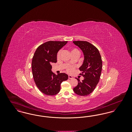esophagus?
Returning <instances> with one entry per match:
<instances>
[{
	"label": "esophagus",
	"instance_id": "obj_1",
	"mask_svg": "<svg viewBox=\"0 0 132 132\" xmlns=\"http://www.w3.org/2000/svg\"><path fill=\"white\" fill-rule=\"evenodd\" d=\"M68 78H69V79H73V76L71 75H68Z\"/></svg>",
	"mask_w": 132,
	"mask_h": 132
}]
</instances>
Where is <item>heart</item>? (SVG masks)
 Listing matches in <instances>:
<instances>
[{
  "mask_svg": "<svg viewBox=\"0 0 132 132\" xmlns=\"http://www.w3.org/2000/svg\"><path fill=\"white\" fill-rule=\"evenodd\" d=\"M79 52V51L77 50V49H72V50H71V53H73V52ZM60 53H61V52H60V51H59L58 53H57V57L58 59L60 58ZM73 70H74V67H72V66H68V67H67V72H69V73L72 72L73 71Z\"/></svg>",
  "mask_w": 132,
  "mask_h": 132,
  "instance_id": "1",
  "label": "heart"
}]
</instances>
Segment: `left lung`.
I'll return each instance as SVG.
<instances>
[{"label": "left lung", "instance_id": "left-lung-1", "mask_svg": "<svg viewBox=\"0 0 132 132\" xmlns=\"http://www.w3.org/2000/svg\"><path fill=\"white\" fill-rule=\"evenodd\" d=\"M74 44L82 50L84 61L79 69L84 79L78 80L77 86L73 88L75 93L80 96H86L94 90L100 81L102 62L98 50L89 43L85 41H74Z\"/></svg>", "mask_w": 132, "mask_h": 132}]
</instances>
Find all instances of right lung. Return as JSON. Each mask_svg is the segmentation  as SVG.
Listing matches in <instances>:
<instances>
[{
	"label": "right lung",
	"mask_w": 132,
	"mask_h": 132,
	"mask_svg": "<svg viewBox=\"0 0 132 132\" xmlns=\"http://www.w3.org/2000/svg\"><path fill=\"white\" fill-rule=\"evenodd\" d=\"M67 42H46L39 46L34 53L31 62L33 78L39 90L45 95L57 94L60 90L61 83L68 78L65 73L54 74L51 65L52 63H56L58 51Z\"/></svg>",
	"instance_id": "right-lung-1"
}]
</instances>
